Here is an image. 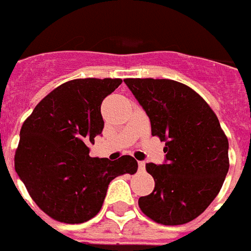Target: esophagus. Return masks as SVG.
Segmentation results:
<instances>
[{"label": "esophagus", "mask_w": 251, "mask_h": 251, "mask_svg": "<svg viewBox=\"0 0 251 251\" xmlns=\"http://www.w3.org/2000/svg\"><path fill=\"white\" fill-rule=\"evenodd\" d=\"M138 171H145V162H138Z\"/></svg>", "instance_id": "1"}]
</instances>
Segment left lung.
Returning <instances> with one entry per match:
<instances>
[{
    "label": "left lung",
    "instance_id": "obj_1",
    "mask_svg": "<svg viewBox=\"0 0 251 251\" xmlns=\"http://www.w3.org/2000/svg\"><path fill=\"white\" fill-rule=\"evenodd\" d=\"M166 142V164H146L155 186L138 198L148 218L180 226L205 211L222 189L229 168L228 138L207 102L185 84L170 79H124Z\"/></svg>",
    "mask_w": 251,
    "mask_h": 251
}]
</instances>
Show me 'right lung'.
<instances>
[{"label": "right lung", "mask_w": 251, "mask_h": 251, "mask_svg": "<svg viewBox=\"0 0 251 251\" xmlns=\"http://www.w3.org/2000/svg\"><path fill=\"white\" fill-rule=\"evenodd\" d=\"M122 79L66 81L37 103L24 120L15 151V171L31 198L57 222L79 224L100 212L110 181L137 171L131 155L91 158L88 144L101 135L103 98Z\"/></svg>", "instance_id": "right-lung-1"}]
</instances>
